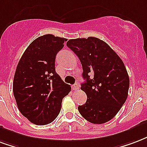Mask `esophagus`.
Here are the masks:
<instances>
[{
	"label": "esophagus",
	"mask_w": 147,
	"mask_h": 147,
	"mask_svg": "<svg viewBox=\"0 0 147 147\" xmlns=\"http://www.w3.org/2000/svg\"><path fill=\"white\" fill-rule=\"evenodd\" d=\"M71 89H72V90H79V84L76 83V84L72 85L71 86Z\"/></svg>",
	"instance_id": "esophagus-1"
}]
</instances>
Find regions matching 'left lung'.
<instances>
[{
	"instance_id": "8db88e82",
	"label": "left lung",
	"mask_w": 147,
	"mask_h": 147,
	"mask_svg": "<svg viewBox=\"0 0 147 147\" xmlns=\"http://www.w3.org/2000/svg\"><path fill=\"white\" fill-rule=\"evenodd\" d=\"M66 45L80 60L86 80L81 90L87 100L78 107L80 115L93 124L111 120L128 97L129 78L122 60L107 43L93 36L69 40Z\"/></svg>"
}]
</instances>
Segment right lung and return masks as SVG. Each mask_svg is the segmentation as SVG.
<instances>
[{"label": "right lung", "instance_id": "add662e5", "mask_svg": "<svg viewBox=\"0 0 147 147\" xmlns=\"http://www.w3.org/2000/svg\"><path fill=\"white\" fill-rule=\"evenodd\" d=\"M67 39L47 34L33 40L16 68L13 93L19 111L35 125H47L59 115L71 86L55 71V58Z\"/></svg>", "mask_w": 147, "mask_h": 147}]
</instances>
